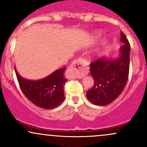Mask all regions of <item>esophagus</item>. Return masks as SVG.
<instances>
[{
    "mask_svg": "<svg viewBox=\"0 0 147 147\" xmlns=\"http://www.w3.org/2000/svg\"><path fill=\"white\" fill-rule=\"evenodd\" d=\"M86 63L84 59H78L74 61L69 67L67 71V77L69 78H81L87 74V71L85 69Z\"/></svg>",
    "mask_w": 147,
    "mask_h": 147,
    "instance_id": "1",
    "label": "esophagus"
}]
</instances>
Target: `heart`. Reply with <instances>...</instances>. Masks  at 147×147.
<instances>
[{
    "label": "heart",
    "mask_w": 147,
    "mask_h": 147,
    "mask_svg": "<svg viewBox=\"0 0 147 147\" xmlns=\"http://www.w3.org/2000/svg\"><path fill=\"white\" fill-rule=\"evenodd\" d=\"M96 34H97V32H95V33H94V35H96Z\"/></svg>",
    "instance_id": "obj_1"
}]
</instances>
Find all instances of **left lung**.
Masks as SVG:
<instances>
[{"instance_id":"obj_1","label":"left lung","mask_w":147,"mask_h":147,"mask_svg":"<svg viewBox=\"0 0 147 147\" xmlns=\"http://www.w3.org/2000/svg\"><path fill=\"white\" fill-rule=\"evenodd\" d=\"M119 56L115 59L102 57L90 64L93 88L86 93L87 98L95 105H109L121 94L128 79L130 45L125 35L121 32Z\"/></svg>"}]
</instances>
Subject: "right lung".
<instances>
[{"instance_id": "add662e5", "label": "right lung", "mask_w": 147, "mask_h": 147, "mask_svg": "<svg viewBox=\"0 0 147 147\" xmlns=\"http://www.w3.org/2000/svg\"><path fill=\"white\" fill-rule=\"evenodd\" d=\"M15 70L22 91L34 105L45 109H51L64 101V87L67 80L64 77L66 67L37 80L24 78L17 73L15 67Z\"/></svg>"}]
</instances>
